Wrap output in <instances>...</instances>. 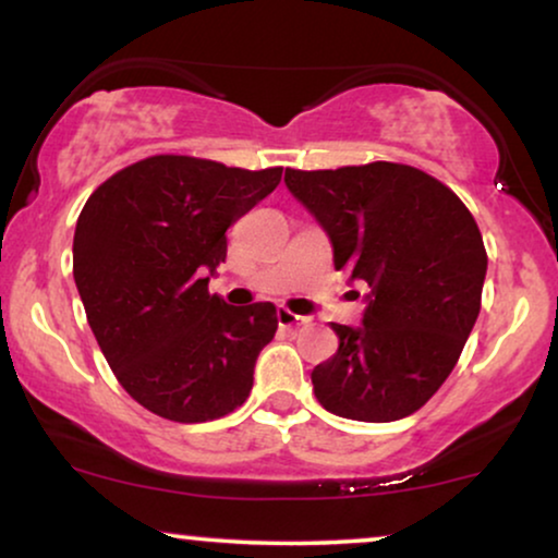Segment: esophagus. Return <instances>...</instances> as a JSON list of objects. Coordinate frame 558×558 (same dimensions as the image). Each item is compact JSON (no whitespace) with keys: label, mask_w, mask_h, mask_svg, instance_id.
I'll list each match as a JSON object with an SVG mask.
<instances>
[{"label":"esophagus","mask_w":558,"mask_h":558,"mask_svg":"<svg viewBox=\"0 0 558 558\" xmlns=\"http://www.w3.org/2000/svg\"><path fill=\"white\" fill-rule=\"evenodd\" d=\"M277 319H279V327H287V330H292V327H300V325L307 323V317L294 315V312H289L284 307L277 312Z\"/></svg>","instance_id":"obj_1"}]
</instances>
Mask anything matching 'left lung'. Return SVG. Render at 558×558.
Returning a JSON list of instances; mask_svg holds the SVG:
<instances>
[{
	"label": "left lung",
	"mask_w": 558,
	"mask_h": 558,
	"mask_svg": "<svg viewBox=\"0 0 558 558\" xmlns=\"http://www.w3.org/2000/svg\"><path fill=\"white\" fill-rule=\"evenodd\" d=\"M287 190L323 226L335 269L368 287L361 325H335L338 353L312 371L323 407L396 422L439 391L480 315L483 235L447 185L416 167L371 162L287 170Z\"/></svg>",
	"instance_id": "8db88e82"
}]
</instances>
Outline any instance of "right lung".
<instances>
[{
    "label": "right lung",
    "instance_id": "right-lung-1",
    "mask_svg": "<svg viewBox=\"0 0 558 558\" xmlns=\"http://www.w3.org/2000/svg\"><path fill=\"white\" fill-rule=\"evenodd\" d=\"M279 180L281 167L251 172L157 155L124 167L83 205L75 287L113 376L151 414L213 422L248 399L277 307H233L208 281L226 262L228 228Z\"/></svg>",
    "mask_w": 558,
    "mask_h": 558
}]
</instances>
